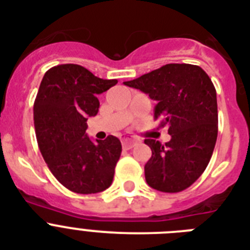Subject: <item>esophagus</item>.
Returning a JSON list of instances; mask_svg holds the SVG:
<instances>
[{
	"label": "esophagus",
	"instance_id": "34e87169",
	"mask_svg": "<svg viewBox=\"0 0 250 250\" xmlns=\"http://www.w3.org/2000/svg\"><path fill=\"white\" fill-rule=\"evenodd\" d=\"M137 141L135 139H128V137H125L123 140H122V145H123V148L125 149H131L132 146L136 145Z\"/></svg>",
	"mask_w": 250,
	"mask_h": 250
}]
</instances>
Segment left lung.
<instances>
[{"instance_id":"left-lung-1","label":"left lung","mask_w":250,"mask_h":250,"mask_svg":"<svg viewBox=\"0 0 250 250\" xmlns=\"http://www.w3.org/2000/svg\"><path fill=\"white\" fill-rule=\"evenodd\" d=\"M157 101L154 119L166 125L171 140L145 139L152 157L145 180L161 192L176 193L190 187L209 165L218 136L217 92L200 66L168 63L125 82Z\"/></svg>"}]
</instances>
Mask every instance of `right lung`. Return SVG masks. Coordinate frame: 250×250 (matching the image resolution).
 Here are the masks:
<instances>
[{"label": "right lung", "instance_id": "add662e5", "mask_svg": "<svg viewBox=\"0 0 250 250\" xmlns=\"http://www.w3.org/2000/svg\"><path fill=\"white\" fill-rule=\"evenodd\" d=\"M117 83L72 63L54 66L41 80L33 104L37 144L57 180L75 193H98L113 183L121 141L110 135L93 143L85 129L98 113L97 94Z\"/></svg>", "mask_w": 250, "mask_h": 250}]
</instances>
